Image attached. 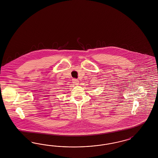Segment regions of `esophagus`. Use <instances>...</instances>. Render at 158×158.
<instances>
[{
    "instance_id": "esophagus-1",
    "label": "esophagus",
    "mask_w": 158,
    "mask_h": 158,
    "mask_svg": "<svg viewBox=\"0 0 158 158\" xmlns=\"http://www.w3.org/2000/svg\"><path fill=\"white\" fill-rule=\"evenodd\" d=\"M72 81H73L72 82H73V85H79V81L77 79H73Z\"/></svg>"
}]
</instances>
